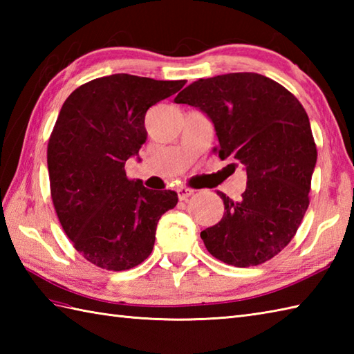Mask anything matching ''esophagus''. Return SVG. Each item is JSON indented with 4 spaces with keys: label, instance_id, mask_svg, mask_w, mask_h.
I'll return each mask as SVG.
<instances>
[{
    "label": "esophagus",
    "instance_id": "34e87169",
    "mask_svg": "<svg viewBox=\"0 0 354 354\" xmlns=\"http://www.w3.org/2000/svg\"><path fill=\"white\" fill-rule=\"evenodd\" d=\"M176 192H178V198L181 199V201H185L187 198H190L192 194L194 193V190L187 189V187H179V189H178Z\"/></svg>",
    "mask_w": 354,
    "mask_h": 354
}]
</instances>
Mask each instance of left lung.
I'll list each match as a JSON object with an SVG mask.
<instances>
[{
    "mask_svg": "<svg viewBox=\"0 0 354 354\" xmlns=\"http://www.w3.org/2000/svg\"><path fill=\"white\" fill-rule=\"evenodd\" d=\"M209 118L221 160L243 164L239 201L217 192L221 222L201 232L213 257L237 268L257 266L288 245L301 223L317 165L310 122L288 89L257 73L199 79L176 95Z\"/></svg>",
    "mask_w": 354,
    "mask_h": 354,
    "instance_id": "1",
    "label": "left lung"
}]
</instances>
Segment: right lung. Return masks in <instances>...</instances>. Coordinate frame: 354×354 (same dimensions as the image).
I'll return each instance as SVG.
<instances>
[{"instance_id": "add662e5", "label": "right lung", "mask_w": 354, "mask_h": 354, "mask_svg": "<svg viewBox=\"0 0 354 354\" xmlns=\"http://www.w3.org/2000/svg\"><path fill=\"white\" fill-rule=\"evenodd\" d=\"M184 85L112 74L62 104L47 149L51 199L65 234L95 266L126 270L145 261L158 221L178 204L175 192L127 179L124 164L147 140V109Z\"/></svg>"}]
</instances>
